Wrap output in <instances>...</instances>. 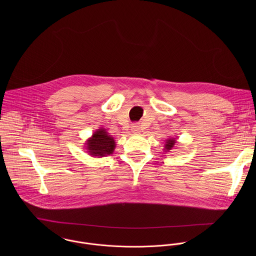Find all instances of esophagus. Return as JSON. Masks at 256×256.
Returning a JSON list of instances; mask_svg holds the SVG:
<instances>
[{"mask_svg":"<svg viewBox=\"0 0 256 256\" xmlns=\"http://www.w3.org/2000/svg\"><path fill=\"white\" fill-rule=\"evenodd\" d=\"M139 130H140V126L138 124L135 123V124L132 125V131L133 132H139Z\"/></svg>","mask_w":256,"mask_h":256,"instance_id":"esophagus-1","label":"esophagus"}]
</instances>
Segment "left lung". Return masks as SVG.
<instances>
[{
	"label": "left lung",
	"instance_id": "1",
	"mask_svg": "<svg viewBox=\"0 0 256 256\" xmlns=\"http://www.w3.org/2000/svg\"><path fill=\"white\" fill-rule=\"evenodd\" d=\"M176 142L174 140V139H168V142H166V148L168 150H172V148H174V144H176Z\"/></svg>",
	"mask_w": 256,
	"mask_h": 256
}]
</instances>
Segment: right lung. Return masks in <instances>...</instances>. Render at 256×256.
<instances>
[{"instance_id": "right-lung-1", "label": "right lung", "mask_w": 256, "mask_h": 256, "mask_svg": "<svg viewBox=\"0 0 256 256\" xmlns=\"http://www.w3.org/2000/svg\"><path fill=\"white\" fill-rule=\"evenodd\" d=\"M88 150L92 156H104L113 152L115 148V142L112 137L106 133V130L100 129L88 141Z\"/></svg>"}]
</instances>
